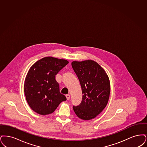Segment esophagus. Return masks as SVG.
<instances>
[{"label":"esophagus","instance_id":"34e87169","mask_svg":"<svg viewBox=\"0 0 147 147\" xmlns=\"http://www.w3.org/2000/svg\"><path fill=\"white\" fill-rule=\"evenodd\" d=\"M66 97L67 100H69L70 99V96L69 94H66Z\"/></svg>","mask_w":147,"mask_h":147}]
</instances>
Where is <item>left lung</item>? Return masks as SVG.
Listing matches in <instances>:
<instances>
[{
    "mask_svg": "<svg viewBox=\"0 0 147 147\" xmlns=\"http://www.w3.org/2000/svg\"><path fill=\"white\" fill-rule=\"evenodd\" d=\"M72 67L81 84L82 100L73 106L76 115L83 120L95 118L108 102L110 84L105 70L96 62L91 60L73 61Z\"/></svg>",
    "mask_w": 147,
    "mask_h": 147,
    "instance_id": "left-lung-1",
    "label": "left lung"
}]
</instances>
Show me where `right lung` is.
<instances>
[{
	"label": "right lung",
	"mask_w": 147,
	"mask_h": 147,
	"mask_svg": "<svg viewBox=\"0 0 147 147\" xmlns=\"http://www.w3.org/2000/svg\"><path fill=\"white\" fill-rule=\"evenodd\" d=\"M69 61L48 57L32 65L26 77L24 92L29 106L36 113L45 115L53 113L60 103L66 100L61 94L55 75Z\"/></svg>",
	"instance_id": "obj_1"
}]
</instances>
